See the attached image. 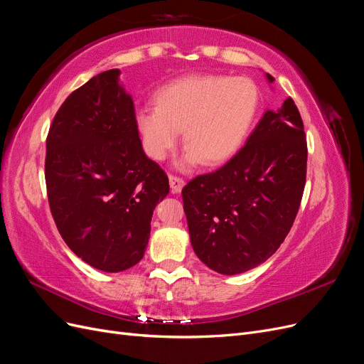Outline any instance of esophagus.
<instances>
[{"label": "esophagus", "instance_id": "1", "mask_svg": "<svg viewBox=\"0 0 364 364\" xmlns=\"http://www.w3.org/2000/svg\"><path fill=\"white\" fill-rule=\"evenodd\" d=\"M168 181H170V188L173 193H181L183 185H185V181L182 178H179V176H173L170 174L168 176Z\"/></svg>", "mask_w": 364, "mask_h": 364}]
</instances>
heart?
Returning a JSON list of instances; mask_svg holds the SVG:
<instances>
[{
  "mask_svg": "<svg viewBox=\"0 0 364 364\" xmlns=\"http://www.w3.org/2000/svg\"><path fill=\"white\" fill-rule=\"evenodd\" d=\"M259 106L258 87L246 77L193 74L171 80L155 94V107L136 112L142 147L164 161L178 147L183 130L188 147L182 167H217L232 159L252 129Z\"/></svg>",
  "mask_w": 364,
  "mask_h": 364,
  "instance_id": "obj_1",
  "label": "heart"
}]
</instances>
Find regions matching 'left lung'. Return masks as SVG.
<instances>
[{
    "label": "left lung",
    "mask_w": 364,
    "mask_h": 364,
    "mask_svg": "<svg viewBox=\"0 0 364 364\" xmlns=\"http://www.w3.org/2000/svg\"><path fill=\"white\" fill-rule=\"evenodd\" d=\"M267 80L274 82L267 74ZM306 139L287 98L267 111L246 146L222 168L183 186V211L196 255L222 274L269 259L290 232L306 179Z\"/></svg>",
    "instance_id": "1"
}]
</instances>
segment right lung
Here are the masks:
<instances>
[{"instance_id":"right-lung-1","label":"right lung","mask_w":364,"mask_h":364,"mask_svg":"<svg viewBox=\"0 0 364 364\" xmlns=\"http://www.w3.org/2000/svg\"><path fill=\"white\" fill-rule=\"evenodd\" d=\"M119 70L97 74L68 95L47 136L46 183L67 246L90 266L117 273L138 264L153 209L168 178L146 156Z\"/></svg>"}]
</instances>
